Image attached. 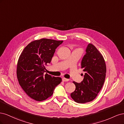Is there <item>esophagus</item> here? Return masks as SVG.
Segmentation results:
<instances>
[{"mask_svg":"<svg viewBox=\"0 0 124 124\" xmlns=\"http://www.w3.org/2000/svg\"><path fill=\"white\" fill-rule=\"evenodd\" d=\"M62 81H63V82H68V81H69V80L68 79V78H62Z\"/></svg>","mask_w":124,"mask_h":124,"instance_id":"1","label":"esophagus"}]
</instances>
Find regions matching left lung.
<instances>
[{
  "label": "left lung",
  "instance_id": "1",
  "mask_svg": "<svg viewBox=\"0 0 124 124\" xmlns=\"http://www.w3.org/2000/svg\"><path fill=\"white\" fill-rule=\"evenodd\" d=\"M81 62L85 72L83 80L78 83L73 81L76 89L71 93L74 101L79 103L91 102L95 99L102 88L106 76V65L103 56L93 44L89 43Z\"/></svg>",
  "mask_w": 124,
  "mask_h": 124
}]
</instances>
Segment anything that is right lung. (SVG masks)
Here are the masks:
<instances>
[{"label":"right lung","instance_id":"1","mask_svg":"<svg viewBox=\"0 0 124 124\" xmlns=\"http://www.w3.org/2000/svg\"><path fill=\"white\" fill-rule=\"evenodd\" d=\"M63 41L43 38L26 46L18 58L16 74L19 84L29 97L36 101L46 99L53 93L62 78L46 73L45 66L52 61L56 48Z\"/></svg>","mask_w":124,"mask_h":124}]
</instances>
